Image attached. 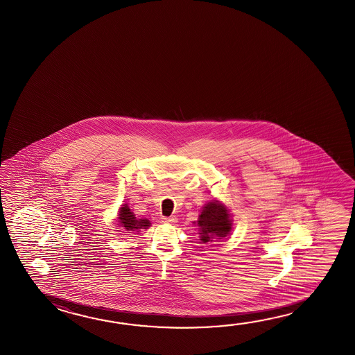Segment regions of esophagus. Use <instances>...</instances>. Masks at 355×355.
<instances>
[{"label": "esophagus", "instance_id": "1", "mask_svg": "<svg viewBox=\"0 0 355 355\" xmlns=\"http://www.w3.org/2000/svg\"><path fill=\"white\" fill-rule=\"evenodd\" d=\"M163 223L173 224L177 222V218L175 217H162Z\"/></svg>", "mask_w": 355, "mask_h": 355}]
</instances>
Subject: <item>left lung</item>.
Segmentation results:
<instances>
[{"mask_svg": "<svg viewBox=\"0 0 355 355\" xmlns=\"http://www.w3.org/2000/svg\"><path fill=\"white\" fill-rule=\"evenodd\" d=\"M198 234L203 243L219 242L230 234L233 219L228 207L218 199H213L202 208L198 220Z\"/></svg>", "mask_w": 355, "mask_h": 355, "instance_id": "left-lung-1", "label": "left lung"}]
</instances>
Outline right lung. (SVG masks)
<instances>
[{
    "mask_svg": "<svg viewBox=\"0 0 355 355\" xmlns=\"http://www.w3.org/2000/svg\"><path fill=\"white\" fill-rule=\"evenodd\" d=\"M117 222L119 225L127 230L128 233L133 232H141V230H148L150 227V222L146 218H136L133 211L130 209L128 205H123L119 209L117 213Z\"/></svg>",
    "mask_w": 355,
    "mask_h": 355,
    "instance_id": "obj_1",
    "label": "right lung"
}]
</instances>
